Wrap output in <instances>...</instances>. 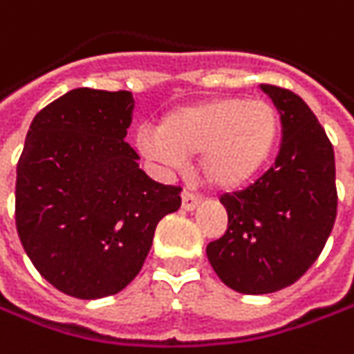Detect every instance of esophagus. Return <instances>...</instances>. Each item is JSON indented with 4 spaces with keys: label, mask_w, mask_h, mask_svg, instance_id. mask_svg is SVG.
I'll list each match as a JSON object with an SVG mask.
<instances>
[{
    "label": "esophagus",
    "mask_w": 354,
    "mask_h": 354,
    "mask_svg": "<svg viewBox=\"0 0 354 354\" xmlns=\"http://www.w3.org/2000/svg\"><path fill=\"white\" fill-rule=\"evenodd\" d=\"M197 207H199V197L193 195V193H189V191H183V195H181V209L195 211Z\"/></svg>",
    "instance_id": "1"
}]
</instances>
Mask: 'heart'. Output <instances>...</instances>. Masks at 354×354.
<instances>
[{"label":"heart","instance_id":"obj_1","mask_svg":"<svg viewBox=\"0 0 354 354\" xmlns=\"http://www.w3.org/2000/svg\"><path fill=\"white\" fill-rule=\"evenodd\" d=\"M279 133V113L269 101L217 97L169 111L157 131L137 133V149L167 169L201 155L205 183L233 191L269 163Z\"/></svg>","mask_w":354,"mask_h":354}]
</instances>
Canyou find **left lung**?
Segmentation results:
<instances>
[{
  "instance_id": "left-lung-1",
  "label": "left lung",
  "mask_w": 354,
  "mask_h": 354,
  "mask_svg": "<svg viewBox=\"0 0 354 354\" xmlns=\"http://www.w3.org/2000/svg\"><path fill=\"white\" fill-rule=\"evenodd\" d=\"M283 125L274 165L255 183L227 193L229 225L207 245L213 271L233 291L267 295L307 273L337 217L335 151L309 105L289 89L261 85Z\"/></svg>"
}]
</instances>
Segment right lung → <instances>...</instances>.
<instances>
[{
  "label": "right lung",
  "instance_id": "1",
  "mask_svg": "<svg viewBox=\"0 0 354 354\" xmlns=\"http://www.w3.org/2000/svg\"><path fill=\"white\" fill-rule=\"evenodd\" d=\"M129 91L80 87L41 109L17 163L15 225L27 257L75 299L123 291L181 187L153 181L125 143Z\"/></svg>",
  "mask_w": 354,
  "mask_h": 354
}]
</instances>
